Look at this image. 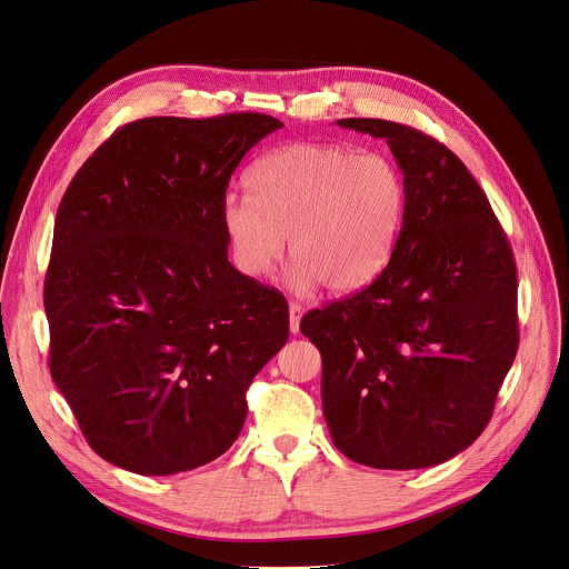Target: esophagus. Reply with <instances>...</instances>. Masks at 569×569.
<instances>
[{
    "instance_id": "obj_1",
    "label": "esophagus",
    "mask_w": 569,
    "mask_h": 569,
    "mask_svg": "<svg viewBox=\"0 0 569 569\" xmlns=\"http://www.w3.org/2000/svg\"><path fill=\"white\" fill-rule=\"evenodd\" d=\"M288 311H290V331L299 333V320L305 316V309H301V305H297V301H290Z\"/></svg>"
}]
</instances>
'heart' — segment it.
Segmentation results:
<instances>
[{"label": "heart", "instance_id": "obj_1", "mask_svg": "<svg viewBox=\"0 0 569 569\" xmlns=\"http://www.w3.org/2000/svg\"><path fill=\"white\" fill-rule=\"evenodd\" d=\"M247 199L229 197L219 223L236 270L268 277L286 251L295 256V292L327 286L350 295L368 288L396 253L407 187L393 160L357 156L333 143H290L258 158L244 176Z\"/></svg>", "mask_w": 569, "mask_h": 569}]
</instances>
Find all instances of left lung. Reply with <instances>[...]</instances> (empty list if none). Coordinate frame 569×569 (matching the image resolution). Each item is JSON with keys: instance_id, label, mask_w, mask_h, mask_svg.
Masks as SVG:
<instances>
[{"instance_id": "left-lung-1", "label": "left lung", "mask_w": 569, "mask_h": 569, "mask_svg": "<svg viewBox=\"0 0 569 569\" xmlns=\"http://www.w3.org/2000/svg\"><path fill=\"white\" fill-rule=\"evenodd\" d=\"M340 128L385 139L407 210L389 268L309 311L333 446L372 469H426L469 448L515 361L517 270L480 184L432 137L382 119Z\"/></svg>"}]
</instances>
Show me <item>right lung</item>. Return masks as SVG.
<instances>
[{
  "instance_id": "obj_1",
  "label": "right lung",
  "mask_w": 569,
  "mask_h": 569,
  "mask_svg": "<svg viewBox=\"0 0 569 569\" xmlns=\"http://www.w3.org/2000/svg\"><path fill=\"white\" fill-rule=\"evenodd\" d=\"M279 128L251 111L141 119L68 184L46 277L50 372L102 460L171 476L238 439L288 305L229 262L219 212L240 160Z\"/></svg>"
}]
</instances>
